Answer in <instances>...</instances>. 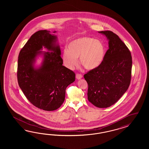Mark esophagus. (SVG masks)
Instances as JSON below:
<instances>
[{
  "instance_id": "34e87169",
  "label": "esophagus",
  "mask_w": 149,
  "mask_h": 149,
  "mask_svg": "<svg viewBox=\"0 0 149 149\" xmlns=\"http://www.w3.org/2000/svg\"><path fill=\"white\" fill-rule=\"evenodd\" d=\"M82 77V75L81 74H76V78H77V79L80 80V79H81Z\"/></svg>"
}]
</instances>
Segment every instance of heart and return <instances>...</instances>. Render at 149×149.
I'll list each match as a JSON object with an SVG mask.
<instances>
[{
    "label": "heart",
    "mask_w": 149,
    "mask_h": 149,
    "mask_svg": "<svg viewBox=\"0 0 149 149\" xmlns=\"http://www.w3.org/2000/svg\"><path fill=\"white\" fill-rule=\"evenodd\" d=\"M68 50H63L62 59L66 67L73 69L79 62L88 70H95L102 64L107 52L103 41L90 36H81L71 41Z\"/></svg>",
    "instance_id": "b5f03b06"
}]
</instances>
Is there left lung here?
Returning <instances> with one entry per match:
<instances>
[{
    "instance_id": "8db88e82",
    "label": "left lung",
    "mask_w": 149,
    "mask_h": 149,
    "mask_svg": "<svg viewBox=\"0 0 149 149\" xmlns=\"http://www.w3.org/2000/svg\"><path fill=\"white\" fill-rule=\"evenodd\" d=\"M109 40V49L99 68L84 75L88 84V100L99 108L116 103L131 83V52L118 36L110 31L98 32Z\"/></svg>"
}]
</instances>
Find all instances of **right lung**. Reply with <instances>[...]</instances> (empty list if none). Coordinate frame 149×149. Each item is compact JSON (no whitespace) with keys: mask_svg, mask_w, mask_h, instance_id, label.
Listing matches in <instances>:
<instances>
[{"mask_svg":"<svg viewBox=\"0 0 149 149\" xmlns=\"http://www.w3.org/2000/svg\"><path fill=\"white\" fill-rule=\"evenodd\" d=\"M57 41V36L50 31H39L32 35L18 56L19 86L33 105L45 111L55 110L62 105L66 88L75 80V73L62 65ZM42 47L51 52L40 51ZM41 54L43 56V62L35 68L36 57Z\"/></svg>","mask_w":149,"mask_h":149,"instance_id":"right-lung-1","label":"right lung"}]
</instances>
